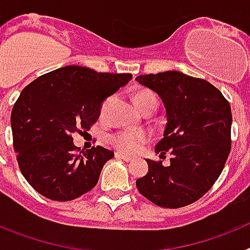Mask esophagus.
<instances>
[{
  "instance_id": "34e87169",
  "label": "esophagus",
  "mask_w": 250,
  "mask_h": 250,
  "mask_svg": "<svg viewBox=\"0 0 250 250\" xmlns=\"http://www.w3.org/2000/svg\"><path fill=\"white\" fill-rule=\"evenodd\" d=\"M116 158H119V159H123L124 161H131L132 160V158H130V156H127V155H124V154H121V152H116Z\"/></svg>"
}]
</instances>
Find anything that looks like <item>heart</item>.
I'll list each match as a JSON object with an SVG mask.
<instances>
[{
	"instance_id": "b5f03b06",
	"label": "heart",
	"mask_w": 250,
	"mask_h": 250,
	"mask_svg": "<svg viewBox=\"0 0 250 250\" xmlns=\"http://www.w3.org/2000/svg\"><path fill=\"white\" fill-rule=\"evenodd\" d=\"M134 103L136 104L141 111L147 109H154L158 107V96L150 90H141L136 92L134 96ZM150 139L149 134L141 130H123L110 138L111 144L114 145L119 151L126 152V154H134L139 150V147L145 144Z\"/></svg>"
}]
</instances>
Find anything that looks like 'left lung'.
Here are the masks:
<instances>
[{"label": "left lung", "mask_w": 250, "mask_h": 250, "mask_svg": "<svg viewBox=\"0 0 250 250\" xmlns=\"http://www.w3.org/2000/svg\"><path fill=\"white\" fill-rule=\"evenodd\" d=\"M136 81L155 91L167 110L164 138L156 144L170 165L146 160L147 174L136 180L141 195L163 208H182L200 199L224 169L231 147L228 100L207 80L179 71L141 75Z\"/></svg>", "instance_id": "left-lung-1"}]
</instances>
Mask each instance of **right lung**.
Instances as JSON below:
<instances>
[{
  "instance_id": "right-lung-1",
  "label": "right lung",
  "mask_w": 250,
  "mask_h": 250,
  "mask_svg": "<svg viewBox=\"0 0 250 250\" xmlns=\"http://www.w3.org/2000/svg\"><path fill=\"white\" fill-rule=\"evenodd\" d=\"M131 76L71 65L37 77L22 90L11 112L13 149L22 175L37 193L67 202L98 184L114 151L96 146L77 152L72 134L89 130L104 100Z\"/></svg>"
}]
</instances>
